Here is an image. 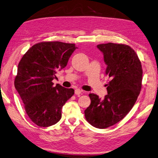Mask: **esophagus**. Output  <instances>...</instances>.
I'll return each instance as SVG.
<instances>
[{"label": "esophagus", "instance_id": "esophagus-1", "mask_svg": "<svg viewBox=\"0 0 158 158\" xmlns=\"http://www.w3.org/2000/svg\"><path fill=\"white\" fill-rule=\"evenodd\" d=\"M82 92L84 93V91H82V90H81L80 89H75V94L76 95H79V94H81Z\"/></svg>", "mask_w": 158, "mask_h": 158}]
</instances>
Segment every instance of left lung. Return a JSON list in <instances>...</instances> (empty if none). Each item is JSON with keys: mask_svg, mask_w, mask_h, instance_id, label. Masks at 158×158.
<instances>
[{"mask_svg": "<svg viewBox=\"0 0 158 158\" xmlns=\"http://www.w3.org/2000/svg\"><path fill=\"white\" fill-rule=\"evenodd\" d=\"M104 54L110 78L108 94L101 99L89 94L91 104L85 110L87 121L98 129H106L120 121L130 112L141 89L143 70L137 53L122 44H99Z\"/></svg>", "mask_w": 158, "mask_h": 158, "instance_id": "1", "label": "left lung"}]
</instances>
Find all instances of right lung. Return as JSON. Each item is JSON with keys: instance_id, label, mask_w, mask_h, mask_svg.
<instances>
[{"instance_id": "add662e5", "label": "right lung", "mask_w": 158, "mask_h": 158, "mask_svg": "<svg viewBox=\"0 0 158 158\" xmlns=\"http://www.w3.org/2000/svg\"><path fill=\"white\" fill-rule=\"evenodd\" d=\"M77 48L75 44L43 42L31 46L18 64L15 87L29 118L39 127H47L61 118L62 108L74 94L52 80L67 66Z\"/></svg>"}]
</instances>
